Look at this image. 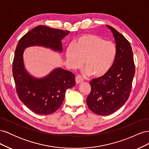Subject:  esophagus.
<instances>
[{"label":"esophagus","mask_w":149,"mask_h":149,"mask_svg":"<svg viewBox=\"0 0 149 149\" xmlns=\"http://www.w3.org/2000/svg\"><path fill=\"white\" fill-rule=\"evenodd\" d=\"M75 80H76V84H80L81 83L84 81V79L83 78H82V76L81 75H78L76 76V78H75Z\"/></svg>","instance_id":"1"}]
</instances>
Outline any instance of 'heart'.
Returning a JSON list of instances; mask_svg holds the SVG:
<instances>
[{"label":"heart","mask_w":149,"mask_h":149,"mask_svg":"<svg viewBox=\"0 0 149 149\" xmlns=\"http://www.w3.org/2000/svg\"><path fill=\"white\" fill-rule=\"evenodd\" d=\"M66 58L73 69L79 68L85 61V73L102 77L111 69L118 55L116 44L94 34L83 35L74 45L66 49Z\"/></svg>","instance_id":"b5f03b06"}]
</instances>
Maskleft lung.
I'll return each mask as SVG.
<instances>
[{"label":"left lung","mask_w":149,"mask_h":149,"mask_svg":"<svg viewBox=\"0 0 149 149\" xmlns=\"http://www.w3.org/2000/svg\"><path fill=\"white\" fill-rule=\"evenodd\" d=\"M114 35L118 55L108 73L90 81L91 91L86 104L92 112L100 116L109 115L127 101L132 88L135 65L131 46L124 36L106 25Z\"/></svg>","instance_id":"left-lung-1"}]
</instances>
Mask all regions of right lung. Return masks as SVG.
<instances>
[{
    "label": "right lung",
    "instance_id": "right-lung-1",
    "mask_svg": "<svg viewBox=\"0 0 149 149\" xmlns=\"http://www.w3.org/2000/svg\"><path fill=\"white\" fill-rule=\"evenodd\" d=\"M69 33L39 25L24 35L17 44L12 65L17 93L20 101L36 114L49 115L59 109L66 89L75 85V76L57 68L45 77L36 78L25 69L24 52L27 47L41 46L61 53V40Z\"/></svg>",
    "mask_w": 149,
    "mask_h": 149
}]
</instances>
